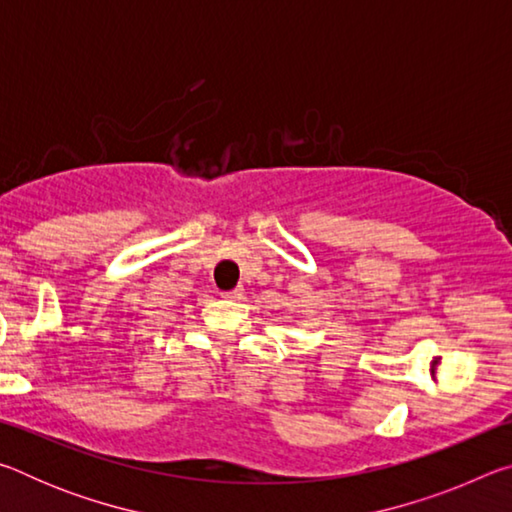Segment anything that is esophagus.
Masks as SVG:
<instances>
[{"mask_svg": "<svg viewBox=\"0 0 512 512\" xmlns=\"http://www.w3.org/2000/svg\"><path fill=\"white\" fill-rule=\"evenodd\" d=\"M241 296H244V287H235L230 291H223V298H230V300H239Z\"/></svg>", "mask_w": 512, "mask_h": 512, "instance_id": "obj_1", "label": "esophagus"}]
</instances>
